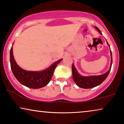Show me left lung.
<instances>
[{
	"label": "left lung",
	"instance_id": "1",
	"mask_svg": "<svg viewBox=\"0 0 124 124\" xmlns=\"http://www.w3.org/2000/svg\"><path fill=\"white\" fill-rule=\"evenodd\" d=\"M96 30L100 32L101 34V31L97 27H95ZM107 44L108 45V42ZM109 46V45H108ZM111 55V67L108 72H107L106 73L101 74L100 76H89V77H84V76H81L79 75L78 73L77 69L74 67V64H72V76L73 80L77 86H78L79 87L84 88V89H90L94 87H96L100 84H101L109 74L110 70H111L112 64V52L111 51H110Z\"/></svg>",
	"mask_w": 124,
	"mask_h": 124
}]
</instances>
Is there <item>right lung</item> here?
<instances>
[{
    "label": "right lung",
    "mask_w": 124,
    "mask_h": 124,
    "mask_svg": "<svg viewBox=\"0 0 124 124\" xmlns=\"http://www.w3.org/2000/svg\"><path fill=\"white\" fill-rule=\"evenodd\" d=\"M62 60H57L48 68L41 72L27 71L21 69L16 64L13 57L12 47L10 51V62L13 75L20 83L31 89H39L47 85L51 79L57 65Z\"/></svg>",
    "instance_id": "add662e5"
}]
</instances>
